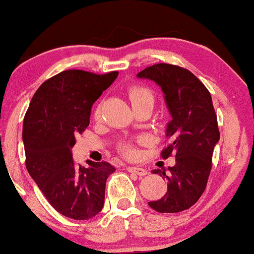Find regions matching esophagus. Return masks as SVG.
Segmentation results:
<instances>
[{
  "label": "esophagus",
  "instance_id": "esophagus-1",
  "mask_svg": "<svg viewBox=\"0 0 254 254\" xmlns=\"http://www.w3.org/2000/svg\"><path fill=\"white\" fill-rule=\"evenodd\" d=\"M127 171L130 172V173H134V174L139 175V177H143V175L147 174V171L145 170V168L136 167V166H128Z\"/></svg>",
  "mask_w": 254,
  "mask_h": 254
}]
</instances>
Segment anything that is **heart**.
Instances as JSON below:
<instances>
[{"label": "heart", "mask_w": 254, "mask_h": 254, "mask_svg": "<svg viewBox=\"0 0 254 254\" xmlns=\"http://www.w3.org/2000/svg\"><path fill=\"white\" fill-rule=\"evenodd\" d=\"M128 95H129V100L133 106H136L137 103L146 101V100H153L152 93L147 88H143V87H137V86L133 87V88L129 89ZM121 149L122 152L127 155H134V153H135L133 146L128 142L124 143V145L121 146Z\"/></svg>", "instance_id": "heart-1"}]
</instances>
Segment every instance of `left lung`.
<instances>
[{
    "instance_id": "1",
    "label": "left lung",
    "mask_w": 254,
    "mask_h": 254,
    "mask_svg": "<svg viewBox=\"0 0 254 254\" xmlns=\"http://www.w3.org/2000/svg\"><path fill=\"white\" fill-rule=\"evenodd\" d=\"M136 77L160 87L172 118L166 126L170 145L161 156L175 155V165L152 171L167 180V192L148 205L160 213L189 209L206 189L213 149L220 139L211 94L195 75L173 64L147 67Z\"/></svg>"
}]
</instances>
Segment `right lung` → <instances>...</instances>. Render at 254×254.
<instances>
[{
    "mask_svg": "<svg viewBox=\"0 0 254 254\" xmlns=\"http://www.w3.org/2000/svg\"><path fill=\"white\" fill-rule=\"evenodd\" d=\"M118 71L96 75L64 70L39 87L23 120L26 166L30 177L59 213L88 220L105 203L109 162L73 160L75 135L88 127L94 102L118 77Z\"/></svg>",
    "mask_w": 254,
    "mask_h": 254,
    "instance_id": "obj_1",
    "label": "right lung"
}]
</instances>
